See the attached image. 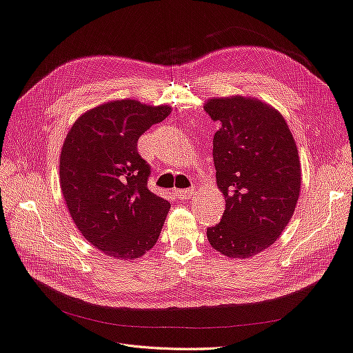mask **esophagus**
Returning a JSON list of instances; mask_svg holds the SVG:
<instances>
[{"instance_id": "34e87169", "label": "esophagus", "mask_w": 353, "mask_h": 353, "mask_svg": "<svg viewBox=\"0 0 353 353\" xmlns=\"http://www.w3.org/2000/svg\"><path fill=\"white\" fill-rule=\"evenodd\" d=\"M174 193H175L179 199H190V197H192V196L194 194L193 190H175Z\"/></svg>"}]
</instances>
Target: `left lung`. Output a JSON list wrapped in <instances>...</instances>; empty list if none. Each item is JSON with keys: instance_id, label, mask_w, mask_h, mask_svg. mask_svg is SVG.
<instances>
[{"instance_id": "8db88e82", "label": "left lung", "mask_w": 353, "mask_h": 353, "mask_svg": "<svg viewBox=\"0 0 353 353\" xmlns=\"http://www.w3.org/2000/svg\"><path fill=\"white\" fill-rule=\"evenodd\" d=\"M205 111L220 123L214 165L225 199L208 241L228 259H250L273 245L291 220L301 190L299 150L282 114L260 99L212 98Z\"/></svg>"}]
</instances>
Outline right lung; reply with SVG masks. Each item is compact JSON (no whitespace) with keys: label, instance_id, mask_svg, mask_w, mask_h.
Returning <instances> with one entry per match:
<instances>
[{"label":"right lung","instance_id":"right-lung-1","mask_svg":"<svg viewBox=\"0 0 353 353\" xmlns=\"http://www.w3.org/2000/svg\"><path fill=\"white\" fill-rule=\"evenodd\" d=\"M172 107L110 101L74 121L59 157L61 190L80 233L114 259L135 260L153 248L170 209L147 187L150 165L138 139Z\"/></svg>","mask_w":353,"mask_h":353}]
</instances>
